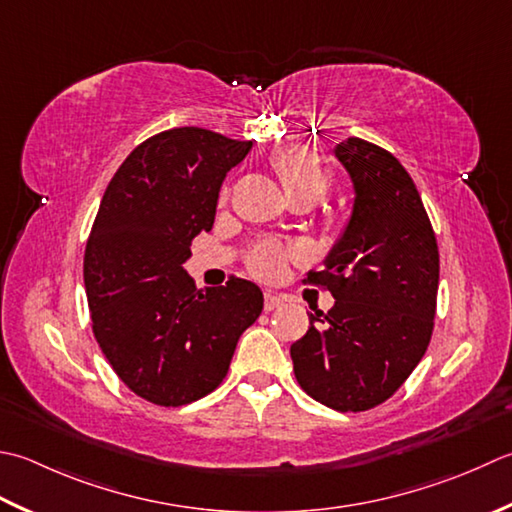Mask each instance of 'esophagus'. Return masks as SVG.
<instances>
[{
  "instance_id": "34e87169",
  "label": "esophagus",
  "mask_w": 512,
  "mask_h": 512,
  "mask_svg": "<svg viewBox=\"0 0 512 512\" xmlns=\"http://www.w3.org/2000/svg\"><path fill=\"white\" fill-rule=\"evenodd\" d=\"M279 306H282V299H279L277 295H273V293H266L264 295V308L266 310H275Z\"/></svg>"
}]
</instances>
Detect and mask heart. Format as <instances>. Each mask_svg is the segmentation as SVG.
<instances>
[{"instance_id": "heart-1", "label": "heart", "mask_w": 512, "mask_h": 512, "mask_svg": "<svg viewBox=\"0 0 512 512\" xmlns=\"http://www.w3.org/2000/svg\"><path fill=\"white\" fill-rule=\"evenodd\" d=\"M275 170L279 179H282L288 199H313V202H317L330 186V177L326 170L319 166L313 155L304 153V150H293V153H284L282 157H277ZM288 257L290 250L282 244L264 242L253 250L248 266L257 277L277 279L284 273Z\"/></svg>"}]
</instances>
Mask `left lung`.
Returning a JSON list of instances; mask_svg holds the SVG:
<instances>
[{
  "label": "left lung",
  "mask_w": 512,
  "mask_h": 512,
  "mask_svg": "<svg viewBox=\"0 0 512 512\" xmlns=\"http://www.w3.org/2000/svg\"><path fill=\"white\" fill-rule=\"evenodd\" d=\"M353 202L322 270L308 282L335 297L290 346L299 386L328 408L368 410L402 386L433 333L439 253L406 168L359 137L333 146Z\"/></svg>",
  "instance_id": "1"
}]
</instances>
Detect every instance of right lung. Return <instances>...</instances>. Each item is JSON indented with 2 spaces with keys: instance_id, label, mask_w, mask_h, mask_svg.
<instances>
[{
  "instance_id": "obj_1",
  "label": "right lung",
  "mask_w": 512,
  "mask_h": 512,
  "mask_svg": "<svg viewBox=\"0 0 512 512\" xmlns=\"http://www.w3.org/2000/svg\"><path fill=\"white\" fill-rule=\"evenodd\" d=\"M250 148L197 126L164 130L126 157L99 204L84 257L93 333L119 379L153 404L184 406L222 384L264 308L248 279L197 290L184 268Z\"/></svg>"
}]
</instances>
